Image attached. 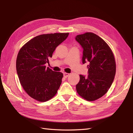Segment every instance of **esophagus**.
I'll use <instances>...</instances> for the list:
<instances>
[{"label": "esophagus", "mask_w": 133, "mask_h": 133, "mask_svg": "<svg viewBox=\"0 0 133 133\" xmlns=\"http://www.w3.org/2000/svg\"><path fill=\"white\" fill-rule=\"evenodd\" d=\"M70 74H69V73H67V72H64L63 73V77L64 78H67L69 76Z\"/></svg>", "instance_id": "1"}]
</instances>
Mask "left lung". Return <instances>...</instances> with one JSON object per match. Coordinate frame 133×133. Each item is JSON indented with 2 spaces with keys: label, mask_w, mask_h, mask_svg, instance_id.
Segmentation results:
<instances>
[{
  "label": "left lung",
  "mask_w": 133,
  "mask_h": 133,
  "mask_svg": "<svg viewBox=\"0 0 133 133\" xmlns=\"http://www.w3.org/2000/svg\"><path fill=\"white\" fill-rule=\"evenodd\" d=\"M75 40L83 50V64L89 63L88 76L79 75L76 89L84 99L95 101L108 91L114 81L116 64L113 53L108 44L94 33L77 35Z\"/></svg>",
  "instance_id": "obj_1"
}]
</instances>
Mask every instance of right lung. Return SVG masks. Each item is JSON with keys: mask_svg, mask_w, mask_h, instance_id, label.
I'll use <instances>...</instances> for the list:
<instances>
[{"mask_svg": "<svg viewBox=\"0 0 133 133\" xmlns=\"http://www.w3.org/2000/svg\"><path fill=\"white\" fill-rule=\"evenodd\" d=\"M69 34L54 33L36 36L19 50L16 62L17 74L24 91L34 99L46 102L57 92L63 75L45 64Z\"/></svg>", "mask_w": 133, "mask_h": 133, "instance_id": "right-lung-1", "label": "right lung"}]
</instances>
